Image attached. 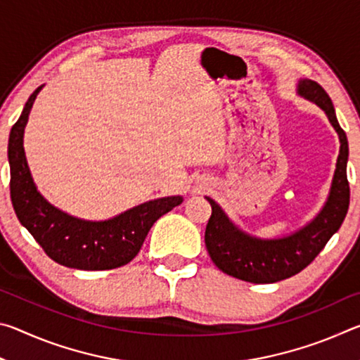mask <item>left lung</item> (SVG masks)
Masks as SVG:
<instances>
[{"label": "left lung", "mask_w": 360, "mask_h": 360, "mask_svg": "<svg viewBox=\"0 0 360 360\" xmlns=\"http://www.w3.org/2000/svg\"><path fill=\"white\" fill-rule=\"evenodd\" d=\"M297 95L318 105L338 135L340 152L330 191L324 206L311 221L292 233L276 238H260L248 233L225 214L221 205L205 197L212 210L205 231V245L210 257L219 270L241 281L278 283L300 273L324 249L332 235L337 233L349 208V184L346 178L348 138L338 124L330 96L311 79L298 81Z\"/></svg>", "instance_id": "1"}]
</instances>
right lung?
Wrapping results in <instances>:
<instances>
[{"label":"right lung","mask_w":360,"mask_h":360,"mask_svg":"<svg viewBox=\"0 0 360 360\" xmlns=\"http://www.w3.org/2000/svg\"><path fill=\"white\" fill-rule=\"evenodd\" d=\"M41 85L25 103L8 144L11 200L20 224L57 264L76 270H112L136 257L158 217L182 203L181 195L149 200L106 221H87L49 203L28 168L23 133Z\"/></svg>","instance_id":"add662e5"}]
</instances>
